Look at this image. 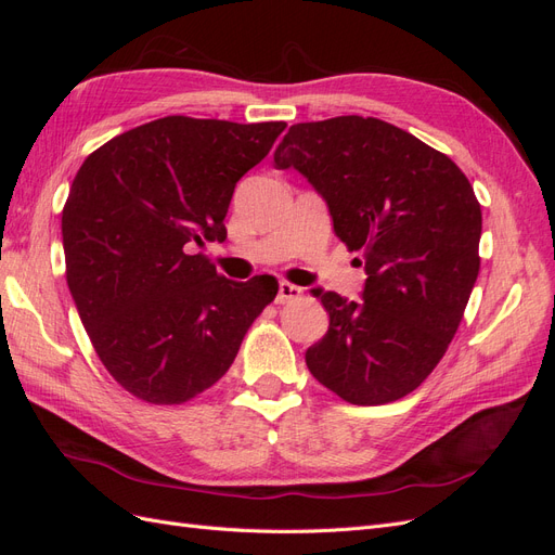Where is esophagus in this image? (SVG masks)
Wrapping results in <instances>:
<instances>
[{
  "label": "esophagus",
  "instance_id": "esophagus-1",
  "mask_svg": "<svg viewBox=\"0 0 555 555\" xmlns=\"http://www.w3.org/2000/svg\"><path fill=\"white\" fill-rule=\"evenodd\" d=\"M300 296H304V289L296 287V284H289V282H280L278 287V296H275V304H292V300H298Z\"/></svg>",
  "mask_w": 555,
  "mask_h": 555
}]
</instances>
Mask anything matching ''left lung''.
Returning <instances> with one entry per match:
<instances>
[{"instance_id":"8db88e82","label":"left lung","mask_w":555,"mask_h":555,"mask_svg":"<svg viewBox=\"0 0 555 555\" xmlns=\"http://www.w3.org/2000/svg\"><path fill=\"white\" fill-rule=\"evenodd\" d=\"M273 159L322 194L367 275L359 304L312 289L331 322L306 351L310 373L351 405L408 396L444 357L479 275L473 184L412 133L361 115L289 127Z\"/></svg>"}]
</instances>
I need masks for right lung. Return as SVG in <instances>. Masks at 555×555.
<instances>
[{
  "instance_id": "add662e5",
  "label": "right lung",
  "mask_w": 555,
  "mask_h": 555,
  "mask_svg": "<svg viewBox=\"0 0 555 555\" xmlns=\"http://www.w3.org/2000/svg\"><path fill=\"white\" fill-rule=\"evenodd\" d=\"M284 122L169 115L82 162L62 210L66 284L94 351L145 402L180 405L236 359L278 280L233 282L196 251L227 238L236 182Z\"/></svg>"
}]
</instances>
